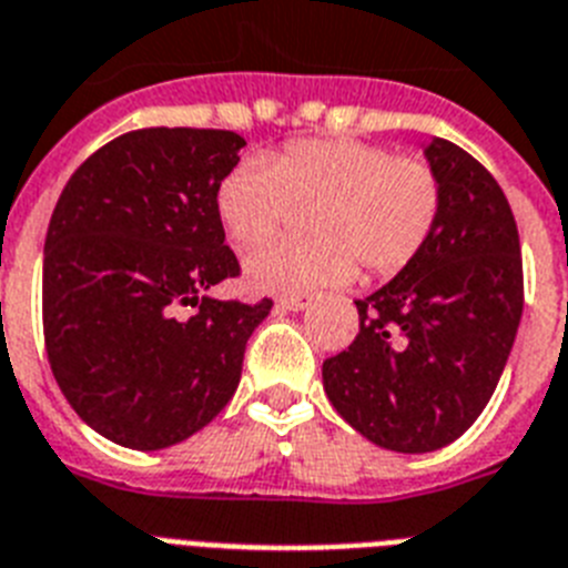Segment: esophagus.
Returning <instances> with one entry per match:
<instances>
[{
	"label": "esophagus",
	"instance_id": "obj_1",
	"mask_svg": "<svg viewBox=\"0 0 568 568\" xmlns=\"http://www.w3.org/2000/svg\"><path fill=\"white\" fill-rule=\"evenodd\" d=\"M276 306L285 308V312H303V308L312 306V297L308 294H292V297H280Z\"/></svg>",
	"mask_w": 568,
	"mask_h": 568
}]
</instances>
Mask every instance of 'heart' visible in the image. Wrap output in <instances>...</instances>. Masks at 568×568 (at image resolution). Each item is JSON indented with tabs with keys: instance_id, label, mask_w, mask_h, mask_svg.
<instances>
[{
	"instance_id": "b5f03b06",
	"label": "heart",
	"mask_w": 568,
	"mask_h": 568,
	"mask_svg": "<svg viewBox=\"0 0 568 568\" xmlns=\"http://www.w3.org/2000/svg\"><path fill=\"white\" fill-rule=\"evenodd\" d=\"M308 240L268 242L245 260L256 292L303 294L366 274L393 276L430 242L442 179L422 155L357 138L288 141L268 159L247 155L219 181L216 211L227 236L251 247L306 211Z\"/></svg>"
}]
</instances>
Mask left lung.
I'll list each match as a JSON object with an SVG mask.
<instances>
[{"instance_id":"obj_1","label":"left lung","mask_w":568,"mask_h":568,"mask_svg":"<svg viewBox=\"0 0 568 568\" xmlns=\"http://www.w3.org/2000/svg\"><path fill=\"white\" fill-rule=\"evenodd\" d=\"M442 213L422 254L355 300L361 332L323 361L332 407L373 445L430 454L479 418L523 317V256L511 204L462 146L424 150Z\"/></svg>"}]
</instances>
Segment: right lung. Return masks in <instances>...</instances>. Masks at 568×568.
Wrapping results in <instances>:
<instances>
[{
  "label": "right lung",
  "mask_w": 568,
  "mask_h": 568,
  "mask_svg": "<svg viewBox=\"0 0 568 568\" xmlns=\"http://www.w3.org/2000/svg\"><path fill=\"white\" fill-rule=\"evenodd\" d=\"M242 146L227 130L126 132L57 199L42 260L45 352L65 402L114 445H179L240 387L247 337L274 306L207 297L240 276L216 190ZM187 305L194 314L181 318Z\"/></svg>",
  "instance_id": "add662e5"
}]
</instances>
